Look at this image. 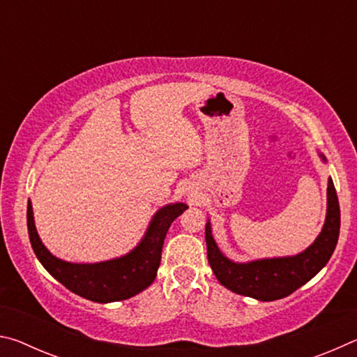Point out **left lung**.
I'll return each instance as SVG.
<instances>
[{
  "mask_svg": "<svg viewBox=\"0 0 357 357\" xmlns=\"http://www.w3.org/2000/svg\"><path fill=\"white\" fill-rule=\"evenodd\" d=\"M319 157L326 162V157L321 153ZM338 233H340V206H338L334 183L329 178L328 209H326V220L321 233L312 245L298 255L236 263L223 255L217 247L209 220L204 236H206L208 245V261L217 280L233 293L269 302L287 298L313 279L334 253Z\"/></svg>",
  "mask_w": 357,
  "mask_h": 357,
  "instance_id": "left-lung-1",
  "label": "left lung"
}]
</instances>
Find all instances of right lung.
<instances>
[{"instance_id": "1", "label": "right lung", "mask_w": 357, "mask_h": 357, "mask_svg": "<svg viewBox=\"0 0 357 357\" xmlns=\"http://www.w3.org/2000/svg\"><path fill=\"white\" fill-rule=\"evenodd\" d=\"M187 208L184 203H172L160 208L134 250L100 263H70L52 255L36 229L31 202H28L26 211L28 234L40 264L59 283L84 299L107 304L129 299L154 282L168 228Z\"/></svg>"}]
</instances>
